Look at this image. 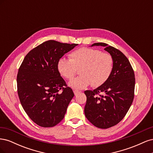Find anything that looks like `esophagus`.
Masks as SVG:
<instances>
[{"label": "esophagus", "instance_id": "obj_1", "mask_svg": "<svg viewBox=\"0 0 153 153\" xmlns=\"http://www.w3.org/2000/svg\"><path fill=\"white\" fill-rule=\"evenodd\" d=\"M73 92H74V94H75V95H76L78 93H79L80 91H76V90H74V91H73Z\"/></svg>", "mask_w": 153, "mask_h": 153}]
</instances>
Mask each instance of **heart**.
<instances>
[{
	"instance_id": "b5f03b06",
	"label": "heart",
	"mask_w": 153,
	"mask_h": 153,
	"mask_svg": "<svg viewBox=\"0 0 153 153\" xmlns=\"http://www.w3.org/2000/svg\"><path fill=\"white\" fill-rule=\"evenodd\" d=\"M114 66V59L110 53L87 47L73 51L69 54V60L60 59L57 64L58 71L68 80H72L80 69L81 76L69 83L76 90L91 84L93 87L103 85L112 75Z\"/></svg>"
}]
</instances>
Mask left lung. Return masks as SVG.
I'll list each match as a JSON object with an SVG mask.
<instances>
[{
  "mask_svg": "<svg viewBox=\"0 0 153 153\" xmlns=\"http://www.w3.org/2000/svg\"><path fill=\"white\" fill-rule=\"evenodd\" d=\"M92 46L105 47L114 59V66L112 75L103 85L84 92L87 96L84 112L94 126L106 129L117 124L130 108L134 98L135 73L128 58L118 49L104 43Z\"/></svg>",
  "mask_w": 153,
  "mask_h": 153,
  "instance_id": "8db88e82",
  "label": "left lung"
}]
</instances>
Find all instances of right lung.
Masks as SVG:
<instances>
[{
    "instance_id": "obj_1",
    "label": "right lung",
    "mask_w": 153,
    "mask_h": 153,
    "mask_svg": "<svg viewBox=\"0 0 153 153\" xmlns=\"http://www.w3.org/2000/svg\"><path fill=\"white\" fill-rule=\"evenodd\" d=\"M78 44L48 40L26 55L17 75V91L27 115L38 126H56L64 119L74 93L58 71L63 55Z\"/></svg>"
}]
</instances>
